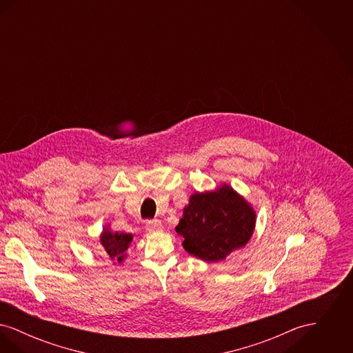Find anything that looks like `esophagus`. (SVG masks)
<instances>
[{"instance_id": "obj_1", "label": "esophagus", "mask_w": 353, "mask_h": 353, "mask_svg": "<svg viewBox=\"0 0 353 353\" xmlns=\"http://www.w3.org/2000/svg\"><path fill=\"white\" fill-rule=\"evenodd\" d=\"M145 228L150 233H154V232H160L163 229V223L159 219H148L145 222Z\"/></svg>"}]
</instances>
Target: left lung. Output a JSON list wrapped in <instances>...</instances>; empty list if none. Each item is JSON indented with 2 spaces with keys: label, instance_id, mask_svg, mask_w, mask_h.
<instances>
[{
  "label": "left lung",
  "instance_id": "obj_1",
  "mask_svg": "<svg viewBox=\"0 0 353 353\" xmlns=\"http://www.w3.org/2000/svg\"><path fill=\"white\" fill-rule=\"evenodd\" d=\"M255 212L233 188L222 185L205 193H194L176 226L183 246L193 256L219 262L252 238Z\"/></svg>",
  "mask_w": 353,
  "mask_h": 353
}]
</instances>
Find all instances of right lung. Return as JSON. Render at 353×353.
Listing matches in <instances>:
<instances>
[{"label":"right lung","mask_w":353,"mask_h":353,"mask_svg":"<svg viewBox=\"0 0 353 353\" xmlns=\"http://www.w3.org/2000/svg\"><path fill=\"white\" fill-rule=\"evenodd\" d=\"M134 236L127 233H112L108 229L103 230L101 235V250L107 252V255L111 259H118L119 263L124 258V252L130 248V243L132 242Z\"/></svg>","instance_id":"1"}]
</instances>
